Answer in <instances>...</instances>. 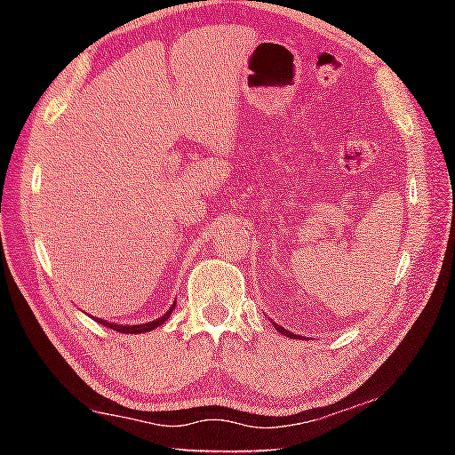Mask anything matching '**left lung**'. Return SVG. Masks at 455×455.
<instances>
[{
	"label": "left lung",
	"instance_id": "1",
	"mask_svg": "<svg viewBox=\"0 0 455 455\" xmlns=\"http://www.w3.org/2000/svg\"><path fill=\"white\" fill-rule=\"evenodd\" d=\"M276 329H279L283 335H287V337H291V333H289V331H287V329H283V327H276Z\"/></svg>",
	"mask_w": 455,
	"mask_h": 455
}]
</instances>
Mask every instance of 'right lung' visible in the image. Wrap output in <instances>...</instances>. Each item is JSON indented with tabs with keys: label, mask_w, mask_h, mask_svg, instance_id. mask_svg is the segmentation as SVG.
Masks as SVG:
<instances>
[{
	"label": "right lung",
	"mask_w": 455,
	"mask_h": 455,
	"mask_svg": "<svg viewBox=\"0 0 455 455\" xmlns=\"http://www.w3.org/2000/svg\"><path fill=\"white\" fill-rule=\"evenodd\" d=\"M172 309H174V305H172L171 309H168L160 319L150 321V323H142V325H116V323H104L102 319H96V317H94V319L102 323V325H106V327L118 331V333H146V331H152V329H156L158 325H163V323H164L168 317H171Z\"/></svg>",
	"instance_id": "1"
}]
</instances>
